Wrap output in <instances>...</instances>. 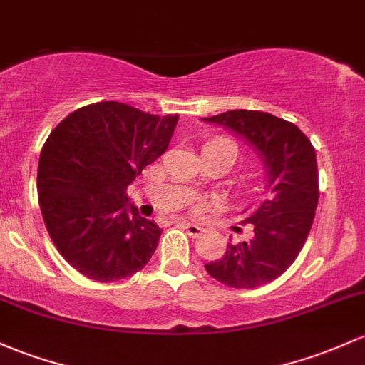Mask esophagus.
<instances>
[{
    "mask_svg": "<svg viewBox=\"0 0 365 365\" xmlns=\"http://www.w3.org/2000/svg\"><path fill=\"white\" fill-rule=\"evenodd\" d=\"M183 228H187V232H189L190 237H199L202 232L201 227L195 225V223H189V222H183Z\"/></svg>",
    "mask_w": 365,
    "mask_h": 365,
    "instance_id": "esophagus-1",
    "label": "esophagus"
}]
</instances>
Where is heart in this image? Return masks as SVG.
Returning <instances> with one entry per match:
<instances>
[{
  "mask_svg": "<svg viewBox=\"0 0 365 365\" xmlns=\"http://www.w3.org/2000/svg\"><path fill=\"white\" fill-rule=\"evenodd\" d=\"M204 149L222 152V154H225L227 158L230 159L232 164L237 161L239 154H241V149H239L237 143H235L232 138H227V137H220V138L211 140L210 143H206V147H204Z\"/></svg>",
  "mask_w": 365,
  "mask_h": 365,
  "instance_id": "heart-1",
  "label": "heart"
}]
</instances>
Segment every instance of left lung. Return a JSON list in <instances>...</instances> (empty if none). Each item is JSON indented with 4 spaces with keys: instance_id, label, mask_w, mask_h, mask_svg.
I'll return each mask as SVG.
<instances>
[{
    "instance_id": "8db88e82",
    "label": "left lung",
    "mask_w": 365,
    "mask_h": 365,
    "mask_svg": "<svg viewBox=\"0 0 365 365\" xmlns=\"http://www.w3.org/2000/svg\"><path fill=\"white\" fill-rule=\"evenodd\" d=\"M204 121L250 140L268 176V194L244 220L253 225L250 241L228 244L225 255L204 268L235 289L263 286L293 265L314 223L319 202L315 149L298 126L268 112L227 110Z\"/></svg>"
}]
</instances>
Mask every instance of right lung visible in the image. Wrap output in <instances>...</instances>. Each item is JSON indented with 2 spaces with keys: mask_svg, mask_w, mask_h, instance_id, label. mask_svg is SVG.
I'll return each mask as SVG.
<instances>
[{
  "mask_svg": "<svg viewBox=\"0 0 365 365\" xmlns=\"http://www.w3.org/2000/svg\"><path fill=\"white\" fill-rule=\"evenodd\" d=\"M178 115L97 102L62 119L41 149L39 207L58 253L88 279L137 274L158 247L161 228L128 204L126 189L166 152Z\"/></svg>",
  "mask_w": 365,
  "mask_h": 365,
  "instance_id": "1",
  "label": "right lung"
}]
</instances>
